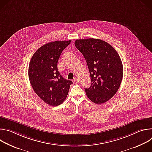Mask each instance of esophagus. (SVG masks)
Here are the masks:
<instances>
[{"mask_svg":"<svg viewBox=\"0 0 152 152\" xmlns=\"http://www.w3.org/2000/svg\"><path fill=\"white\" fill-rule=\"evenodd\" d=\"M73 82L74 83H77L79 82V80H78V79L77 77H75V79H73Z\"/></svg>","mask_w":152,"mask_h":152,"instance_id":"1","label":"esophagus"}]
</instances>
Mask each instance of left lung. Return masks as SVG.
Here are the masks:
<instances>
[{
  "instance_id": "8db88e82",
  "label": "left lung",
  "mask_w": 152,
  "mask_h": 152,
  "mask_svg": "<svg viewBox=\"0 0 152 152\" xmlns=\"http://www.w3.org/2000/svg\"><path fill=\"white\" fill-rule=\"evenodd\" d=\"M76 48L85 58L91 84L85 88L88 99L96 104L111 99L121 83L123 68L120 57L109 43L100 39H76Z\"/></svg>"
}]
</instances>
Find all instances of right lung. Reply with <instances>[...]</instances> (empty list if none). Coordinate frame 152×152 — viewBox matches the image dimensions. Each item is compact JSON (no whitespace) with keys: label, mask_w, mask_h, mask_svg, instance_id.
<instances>
[{"label":"right lung","mask_w":152,"mask_h":152,"mask_svg":"<svg viewBox=\"0 0 152 152\" xmlns=\"http://www.w3.org/2000/svg\"><path fill=\"white\" fill-rule=\"evenodd\" d=\"M72 40L55 41L40 47L33 55L28 76L35 93L52 106L61 104L66 99L73 82L64 79L58 71L59 58Z\"/></svg>","instance_id":"add662e5"}]
</instances>
